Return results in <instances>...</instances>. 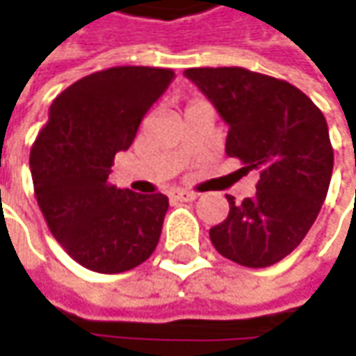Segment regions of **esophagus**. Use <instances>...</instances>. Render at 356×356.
Listing matches in <instances>:
<instances>
[{
  "label": "esophagus",
  "mask_w": 356,
  "mask_h": 356,
  "mask_svg": "<svg viewBox=\"0 0 356 356\" xmlns=\"http://www.w3.org/2000/svg\"><path fill=\"white\" fill-rule=\"evenodd\" d=\"M195 197H197V193H193V191H185V189L171 191V200H175V202H193Z\"/></svg>",
  "instance_id": "esophagus-1"
}]
</instances>
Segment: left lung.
<instances>
[{"mask_svg": "<svg viewBox=\"0 0 356 356\" xmlns=\"http://www.w3.org/2000/svg\"><path fill=\"white\" fill-rule=\"evenodd\" d=\"M183 74L229 125L227 154L259 175L255 195L241 204L227 195L229 216L210 241L241 266H272L305 239L325 200L334 167L325 117L293 84L245 67Z\"/></svg>", "mask_w": 356, "mask_h": 356, "instance_id": "obj_1", "label": "left lung"}]
</instances>
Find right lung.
<instances>
[{"label":"right lung","instance_id":"obj_1","mask_svg":"<svg viewBox=\"0 0 356 356\" xmlns=\"http://www.w3.org/2000/svg\"><path fill=\"white\" fill-rule=\"evenodd\" d=\"M173 78L163 67H108L74 82L49 108L31 150L36 202L53 237L88 270H131L159 245L169 197L117 189L108 173Z\"/></svg>","mask_w":356,"mask_h":356}]
</instances>
